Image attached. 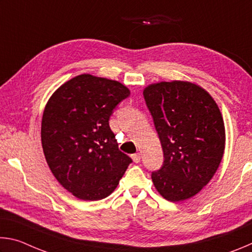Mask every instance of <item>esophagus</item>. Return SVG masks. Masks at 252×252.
I'll return each instance as SVG.
<instances>
[{
	"label": "esophagus",
	"instance_id": "esophagus-1",
	"mask_svg": "<svg viewBox=\"0 0 252 252\" xmlns=\"http://www.w3.org/2000/svg\"><path fill=\"white\" fill-rule=\"evenodd\" d=\"M132 160H133L135 163H139L140 160H141V155L140 153H134V155H132Z\"/></svg>",
	"mask_w": 252,
	"mask_h": 252
}]
</instances>
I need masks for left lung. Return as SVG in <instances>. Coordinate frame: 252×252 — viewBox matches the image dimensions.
<instances>
[{
  "label": "left lung",
  "instance_id": "8db88e82",
  "mask_svg": "<svg viewBox=\"0 0 252 252\" xmlns=\"http://www.w3.org/2000/svg\"><path fill=\"white\" fill-rule=\"evenodd\" d=\"M143 96L164 156L163 165L151 174L153 185L168 201L192 198L222 160L225 131L219 106L204 89L188 81L150 84Z\"/></svg>",
  "mask_w": 252,
  "mask_h": 252
}]
</instances>
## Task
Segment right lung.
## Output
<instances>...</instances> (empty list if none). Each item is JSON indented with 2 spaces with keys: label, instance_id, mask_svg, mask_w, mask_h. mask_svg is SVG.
<instances>
[{
  "label": "right lung",
  "instance_id": "obj_1",
  "mask_svg": "<svg viewBox=\"0 0 252 252\" xmlns=\"http://www.w3.org/2000/svg\"><path fill=\"white\" fill-rule=\"evenodd\" d=\"M129 95L118 81L84 73L63 83L45 105V160L60 185L78 199L108 197L132 162L119 150L109 126L113 109Z\"/></svg>",
  "mask_w": 252,
  "mask_h": 252
}]
</instances>
